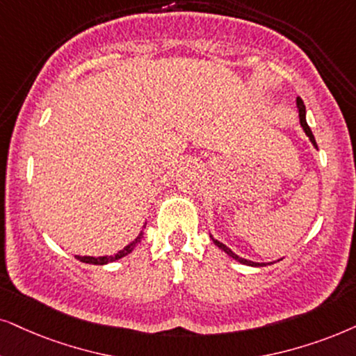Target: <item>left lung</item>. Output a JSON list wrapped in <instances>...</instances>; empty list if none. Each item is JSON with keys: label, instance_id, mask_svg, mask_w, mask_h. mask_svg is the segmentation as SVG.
<instances>
[{"label": "left lung", "instance_id": "obj_1", "mask_svg": "<svg viewBox=\"0 0 356 356\" xmlns=\"http://www.w3.org/2000/svg\"><path fill=\"white\" fill-rule=\"evenodd\" d=\"M298 110H299V121H300V126H302V128H304V131H305V134H307L310 141H312V145L317 147L316 138H314V134H312V131H310V128H309L307 121H305V105H304L302 98H300V97H298ZM211 240H213V238H211ZM213 243H215V245L218 246L220 250H223L225 253H227L228 256H232L233 259H236L238 263H241V264H246V266H266V264H264V263H253V261H248V259H245V258H240V256L233 253V251H232L230 248H228V246H225L223 243H220L218 240H213Z\"/></svg>", "mask_w": 356, "mask_h": 356}]
</instances>
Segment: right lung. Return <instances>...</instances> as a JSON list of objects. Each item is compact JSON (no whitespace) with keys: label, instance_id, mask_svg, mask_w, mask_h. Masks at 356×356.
I'll return each instance as SVG.
<instances>
[{"label":"right lung","instance_id":"right-lung-1","mask_svg":"<svg viewBox=\"0 0 356 356\" xmlns=\"http://www.w3.org/2000/svg\"><path fill=\"white\" fill-rule=\"evenodd\" d=\"M139 240H141V235H139L133 243H129L128 246H124L123 250L118 251L115 256H98V258H93V256H75V258H77L79 261H82V263H88V264H106V263H111V261L120 259V258H123V256L131 253L134 245H136Z\"/></svg>","mask_w":356,"mask_h":356}]
</instances>
